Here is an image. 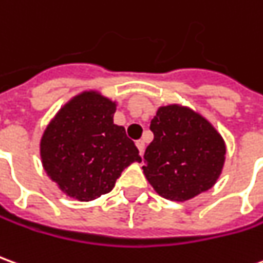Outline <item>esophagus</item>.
Segmentation results:
<instances>
[{"label":"esophagus","mask_w":263,"mask_h":263,"mask_svg":"<svg viewBox=\"0 0 263 263\" xmlns=\"http://www.w3.org/2000/svg\"><path fill=\"white\" fill-rule=\"evenodd\" d=\"M137 146H138V149H139V154L142 155V154H144V151H145V142H144V141H142V139L137 141Z\"/></svg>","instance_id":"esophagus-1"}]
</instances>
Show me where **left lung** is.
<instances>
[{
    "label": "left lung",
    "mask_w": 263,
    "mask_h": 263,
    "mask_svg": "<svg viewBox=\"0 0 263 263\" xmlns=\"http://www.w3.org/2000/svg\"><path fill=\"white\" fill-rule=\"evenodd\" d=\"M149 128L154 141L145 149L142 170L157 194L183 202L214 186L227 146L208 119L172 104L158 108Z\"/></svg>",
    "instance_id": "left-lung-1"
}]
</instances>
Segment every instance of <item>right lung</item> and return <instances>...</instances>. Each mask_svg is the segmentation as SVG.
Segmentation results:
<instances>
[{
    "label": "right lung",
    "mask_w": 263,
    "mask_h": 263,
    "mask_svg": "<svg viewBox=\"0 0 263 263\" xmlns=\"http://www.w3.org/2000/svg\"><path fill=\"white\" fill-rule=\"evenodd\" d=\"M115 111L114 101L85 91L62 106L44 131L42 166L68 196L93 201L112 191L126 166L141 162L125 128L114 124Z\"/></svg>",
    "instance_id": "right-lung-1"
}]
</instances>
